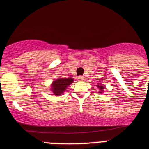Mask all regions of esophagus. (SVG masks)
Wrapping results in <instances>:
<instances>
[{"label": "esophagus", "mask_w": 149, "mask_h": 149, "mask_svg": "<svg viewBox=\"0 0 149 149\" xmlns=\"http://www.w3.org/2000/svg\"><path fill=\"white\" fill-rule=\"evenodd\" d=\"M78 79H79V80H83L84 77L83 76H79L78 77Z\"/></svg>", "instance_id": "obj_1"}]
</instances>
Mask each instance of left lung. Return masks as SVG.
Listing matches in <instances>:
<instances>
[{
  "instance_id": "left-lung-1",
  "label": "left lung",
  "mask_w": 149,
  "mask_h": 149,
  "mask_svg": "<svg viewBox=\"0 0 149 149\" xmlns=\"http://www.w3.org/2000/svg\"><path fill=\"white\" fill-rule=\"evenodd\" d=\"M97 87H98V90H99L98 91H99L100 93H104V88H105V86H104V85H101L100 83H98V85H97Z\"/></svg>"
}]
</instances>
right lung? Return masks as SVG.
<instances>
[{
	"mask_svg": "<svg viewBox=\"0 0 149 149\" xmlns=\"http://www.w3.org/2000/svg\"><path fill=\"white\" fill-rule=\"evenodd\" d=\"M74 82V79L71 77L69 78H58L53 81L51 84V91L56 95H61L64 93L67 87Z\"/></svg>",
	"mask_w": 149,
	"mask_h": 149,
	"instance_id": "1",
	"label": "right lung"
}]
</instances>
